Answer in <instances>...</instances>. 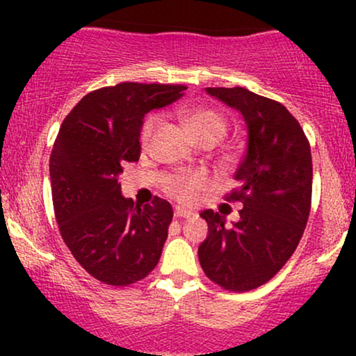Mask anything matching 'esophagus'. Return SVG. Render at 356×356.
I'll return each instance as SVG.
<instances>
[{"label": "esophagus", "mask_w": 356, "mask_h": 356, "mask_svg": "<svg viewBox=\"0 0 356 356\" xmlns=\"http://www.w3.org/2000/svg\"><path fill=\"white\" fill-rule=\"evenodd\" d=\"M195 212L194 211H189L186 209V207H181V206H175L174 207V216L175 218H192Z\"/></svg>", "instance_id": "esophagus-1"}]
</instances>
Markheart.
Instances as JSON below:
<instances>
[{
  "label": "heart",
  "instance_id": "b5f03b06",
  "mask_svg": "<svg viewBox=\"0 0 356 356\" xmlns=\"http://www.w3.org/2000/svg\"><path fill=\"white\" fill-rule=\"evenodd\" d=\"M187 127L191 129V132L194 134L197 140L201 138H222L226 134V120L219 115L214 110L207 108H197L192 110L186 115ZM159 125V117L154 115L145 122L144 129H142V140L149 142L150 137L154 136L155 129ZM214 184V179L206 172H195V174H177L174 175L172 181L167 186V192H169L172 197L182 202H194L197 201L199 194L202 191L209 189Z\"/></svg>",
  "mask_w": 356,
  "mask_h": 356
}]
</instances>
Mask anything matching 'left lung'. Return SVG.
<instances>
[{
    "label": "left lung",
    "instance_id": "1",
    "mask_svg": "<svg viewBox=\"0 0 356 356\" xmlns=\"http://www.w3.org/2000/svg\"><path fill=\"white\" fill-rule=\"evenodd\" d=\"M206 92L243 115L248 147L234 174L238 189L227 195L244 204L239 220L227 226L226 216L201 212L209 234L199 246V263L224 289L249 291L284 266L303 236L312 207V149L280 102L243 87Z\"/></svg>",
    "mask_w": 356,
    "mask_h": 356
}]
</instances>
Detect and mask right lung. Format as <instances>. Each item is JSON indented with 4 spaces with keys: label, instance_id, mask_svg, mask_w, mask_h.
<instances>
[{
    "label": "right lung",
    "instance_id": "obj_1",
    "mask_svg": "<svg viewBox=\"0 0 356 356\" xmlns=\"http://www.w3.org/2000/svg\"><path fill=\"white\" fill-rule=\"evenodd\" d=\"M184 85L124 81L88 93L60 127L50 157L60 234L81 268L105 284L144 280L161 259L172 206L124 197L118 175L140 157L145 113L184 95Z\"/></svg>",
    "mask_w": 356,
    "mask_h": 356
}]
</instances>
